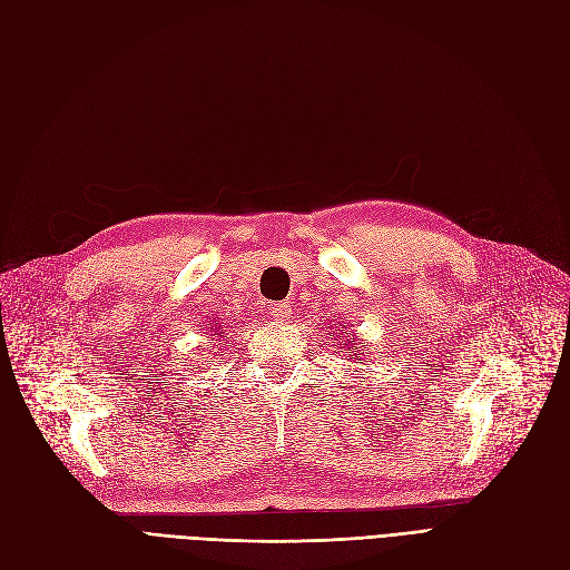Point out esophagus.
Wrapping results in <instances>:
<instances>
[{
    "label": "esophagus",
    "mask_w": 570,
    "mask_h": 570,
    "mask_svg": "<svg viewBox=\"0 0 570 570\" xmlns=\"http://www.w3.org/2000/svg\"><path fill=\"white\" fill-rule=\"evenodd\" d=\"M268 313L276 321H285V318H289V313H292V308H289V304H285V302H281V304H271L268 306Z\"/></svg>",
    "instance_id": "esophagus-1"
}]
</instances>
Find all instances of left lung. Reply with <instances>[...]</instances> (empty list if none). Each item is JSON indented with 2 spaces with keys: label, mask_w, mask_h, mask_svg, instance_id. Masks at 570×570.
<instances>
[{
  "label": "left lung",
  "mask_w": 570,
  "mask_h": 570,
  "mask_svg": "<svg viewBox=\"0 0 570 570\" xmlns=\"http://www.w3.org/2000/svg\"><path fill=\"white\" fill-rule=\"evenodd\" d=\"M348 353H351V348H348Z\"/></svg>",
  "instance_id": "1"
}]
</instances>
